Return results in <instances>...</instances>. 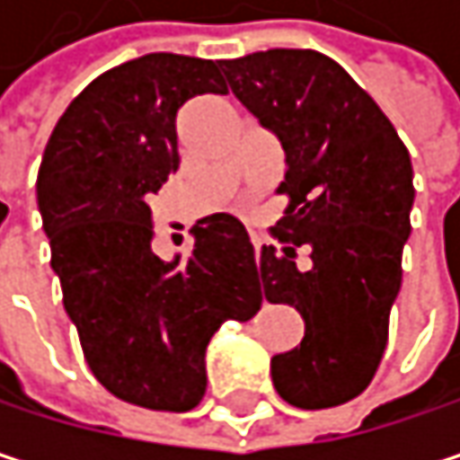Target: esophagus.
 Instances as JSON below:
<instances>
[{"label":"esophagus","mask_w":460,"mask_h":460,"mask_svg":"<svg viewBox=\"0 0 460 460\" xmlns=\"http://www.w3.org/2000/svg\"><path fill=\"white\" fill-rule=\"evenodd\" d=\"M252 247H255V258H261V247H263V239L252 236Z\"/></svg>","instance_id":"1"}]
</instances>
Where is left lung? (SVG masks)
<instances>
[{
    "mask_svg": "<svg viewBox=\"0 0 460 460\" xmlns=\"http://www.w3.org/2000/svg\"><path fill=\"white\" fill-rule=\"evenodd\" d=\"M234 98L279 140L290 197L255 263L269 304L304 317L296 349L271 357L279 397L304 411L343 405L373 381L411 236L413 164L378 103L327 55L266 49L218 63ZM306 246V264L295 247Z\"/></svg>",
    "mask_w": 460,
    "mask_h": 460,
    "instance_id": "1",
    "label": "left lung"
}]
</instances>
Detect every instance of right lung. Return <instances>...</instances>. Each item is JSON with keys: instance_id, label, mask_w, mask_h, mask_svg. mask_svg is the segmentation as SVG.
<instances>
[{"instance_id": "1", "label": "right lung", "mask_w": 460, "mask_h": 460, "mask_svg": "<svg viewBox=\"0 0 460 460\" xmlns=\"http://www.w3.org/2000/svg\"><path fill=\"white\" fill-rule=\"evenodd\" d=\"M226 95L216 60L151 52L90 82L47 140L37 205L52 271L93 376L117 400L167 413L199 405L205 351L224 322L261 309L244 226L216 213L194 250H151L148 197L178 170L175 117L197 95Z\"/></svg>"}]
</instances>
